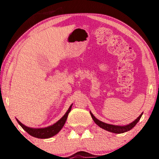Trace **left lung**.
Wrapping results in <instances>:
<instances>
[{
	"label": "left lung",
	"mask_w": 159,
	"mask_h": 159,
	"mask_svg": "<svg viewBox=\"0 0 159 159\" xmlns=\"http://www.w3.org/2000/svg\"><path fill=\"white\" fill-rule=\"evenodd\" d=\"M90 113L91 116L93 119V121H95V123L98 126H99L100 127L102 128V129L106 130V131H108L110 132H113V133H116V134H120V133H124V132H126L127 131H129L130 129H132L134 126L137 125V123L138 122L139 120H140L141 116H142L143 113L141 114L140 116H139L138 118H137L135 120L132 121L129 125H123V126H120V125H110V124H107L105 122H103V121L98 120V119H96L94 115H93L92 113Z\"/></svg>",
	"instance_id": "obj_1"
}]
</instances>
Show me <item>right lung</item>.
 I'll return each instance as SVG.
<instances>
[{"label": "right lung", "instance_id": "obj_1", "mask_svg": "<svg viewBox=\"0 0 159 159\" xmlns=\"http://www.w3.org/2000/svg\"><path fill=\"white\" fill-rule=\"evenodd\" d=\"M71 106H72V104L70 106V107L69 108V109L67 110L64 116H63L58 121H56L55 124L52 125L49 127H44V128H32V127H29L23 125L22 123H21L18 119H16L17 122L19 123V125L21 126V127L23 128L24 130H25L26 132H27L28 134H30V135L32 137H34V138H40V139H46V138H50L51 137L56 135V134H58V132H60V130L62 129L64 125H65V122H66L67 117H68L69 113L70 112Z\"/></svg>", "mask_w": 159, "mask_h": 159}]
</instances>
